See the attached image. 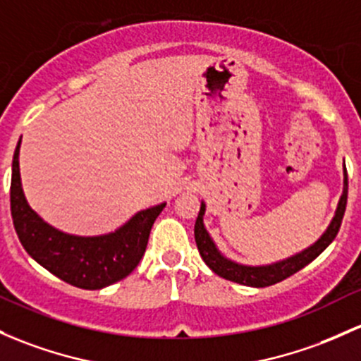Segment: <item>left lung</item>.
<instances>
[{
  "instance_id": "1",
  "label": "left lung",
  "mask_w": 361,
  "mask_h": 361,
  "mask_svg": "<svg viewBox=\"0 0 361 361\" xmlns=\"http://www.w3.org/2000/svg\"><path fill=\"white\" fill-rule=\"evenodd\" d=\"M346 202H348V173H346V168H344L343 195H341L339 204H337L336 214H334L331 225H329L327 230L322 233V237L318 238L314 244H311L310 247L301 250V252L294 254V256L287 257V259L276 261V263H271V264H261V267L240 264L237 263V261L228 259V257L223 256V254L219 252V249L216 247L214 240L211 238L209 231L206 230V225H204L206 202H200V211H199V216H197L195 230H193V233H195L197 249H199L204 263H206L207 267L216 273V275L223 276V279L230 280V282L240 283V286H247V287L273 286V283L282 282V280H286L287 276L294 275L295 271L305 268L306 264H310L314 257L320 256V254L332 244L337 231L341 228V223H343L344 211H346Z\"/></svg>"
}]
</instances>
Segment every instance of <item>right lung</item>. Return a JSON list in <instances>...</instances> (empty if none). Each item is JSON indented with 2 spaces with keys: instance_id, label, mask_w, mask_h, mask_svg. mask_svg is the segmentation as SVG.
<instances>
[{
  "instance_id": "1",
  "label": "right lung",
  "mask_w": 361,
  "mask_h": 361,
  "mask_svg": "<svg viewBox=\"0 0 361 361\" xmlns=\"http://www.w3.org/2000/svg\"><path fill=\"white\" fill-rule=\"evenodd\" d=\"M20 140L11 162L10 206L18 240L34 261L79 289L97 290L126 279L145 254L152 225L166 202L136 212L116 231L81 237L56 230L30 209L18 168Z\"/></svg>"
}]
</instances>
